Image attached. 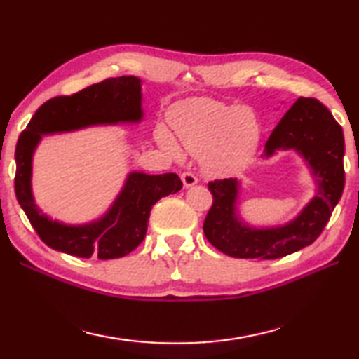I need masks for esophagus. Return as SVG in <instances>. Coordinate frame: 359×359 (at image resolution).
I'll use <instances>...</instances> for the list:
<instances>
[{
  "label": "esophagus",
  "mask_w": 359,
  "mask_h": 359,
  "mask_svg": "<svg viewBox=\"0 0 359 359\" xmlns=\"http://www.w3.org/2000/svg\"><path fill=\"white\" fill-rule=\"evenodd\" d=\"M181 180H183V184L184 187H191L194 184H197V176L194 175L192 172H184L183 175H181Z\"/></svg>",
  "instance_id": "esophagus-1"
}]
</instances>
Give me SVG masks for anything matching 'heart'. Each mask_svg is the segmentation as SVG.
Wrapping results in <instances>:
<instances>
[{
	"label": "heart",
	"instance_id": "b5f03b06",
	"mask_svg": "<svg viewBox=\"0 0 359 359\" xmlns=\"http://www.w3.org/2000/svg\"><path fill=\"white\" fill-rule=\"evenodd\" d=\"M172 124L192 156L203 159L212 175H230L246 165L259 142V124L252 111L217 100L197 97L176 105ZM162 140L175 148L163 132Z\"/></svg>",
	"mask_w": 359,
	"mask_h": 359
}]
</instances>
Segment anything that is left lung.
Returning <instances> with one entry per match:
<instances>
[{"label": "left lung", "instance_id": "obj_1", "mask_svg": "<svg viewBox=\"0 0 359 359\" xmlns=\"http://www.w3.org/2000/svg\"><path fill=\"white\" fill-rule=\"evenodd\" d=\"M280 148L298 151L309 163L318 184L316 197L290 224L257 230L241 224L235 215L238 181H210L212 205L205 217L203 231L206 240L221 252L235 259H280L309 246L328 224L345 186L341 124L317 99L299 97L269 135L265 156H273Z\"/></svg>", "mask_w": 359, "mask_h": 359}]
</instances>
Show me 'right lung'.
<instances>
[{"label":"right lung","instance_id":"right-lung-1","mask_svg":"<svg viewBox=\"0 0 359 359\" xmlns=\"http://www.w3.org/2000/svg\"><path fill=\"white\" fill-rule=\"evenodd\" d=\"M142 118V91L137 77L105 79L71 96L43 102L31 118L15 147V196L31 225L48 248L80 259L111 260L128 255L144 240L153 205L178 192L183 183L176 173L129 175L124 189L109 212L97 222L60 224L37 210L31 194V159L41 134H53L91 124L138 121Z\"/></svg>","mask_w":359,"mask_h":359}]
</instances>
